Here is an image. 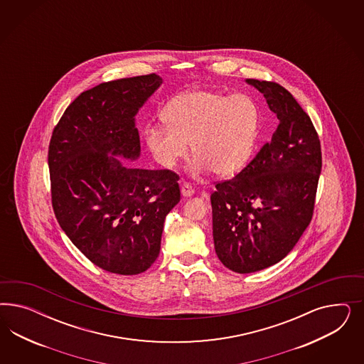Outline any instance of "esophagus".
I'll list each match as a JSON object with an SVG mask.
<instances>
[{
    "instance_id": "esophagus-1",
    "label": "esophagus",
    "mask_w": 364,
    "mask_h": 364,
    "mask_svg": "<svg viewBox=\"0 0 364 364\" xmlns=\"http://www.w3.org/2000/svg\"><path fill=\"white\" fill-rule=\"evenodd\" d=\"M193 188H192V186L189 184V183H187V181H184L183 184H181V195L184 196V198H189V196H192L193 195Z\"/></svg>"
}]
</instances>
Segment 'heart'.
<instances>
[{
    "instance_id": "heart-1",
    "label": "heart",
    "mask_w": 364,
    "mask_h": 364,
    "mask_svg": "<svg viewBox=\"0 0 364 364\" xmlns=\"http://www.w3.org/2000/svg\"><path fill=\"white\" fill-rule=\"evenodd\" d=\"M166 120L145 132L146 146L160 166L175 168L191 143L195 173L210 169L225 177L239 172L254 152L260 110L247 95L193 90L169 105Z\"/></svg>"
}]
</instances>
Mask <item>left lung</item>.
Segmentation results:
<instances>
[{"label": "left lung", "instance_id": "obj_1", "mask_svg": "<svg viewBox=\"0 0 364 364\" xmlns=\"http://www.w3.org/2000/svg\"><path fill=\"white\" fill-rule=\"evenodd\" d=\"M279 119L272 140L210 195L215 251L237 274L276 264L309 227L321 171L318 132L294 96L274 81L248 78Z\"/></svg>", "mask_w": 364, "mask_h": 364}]
</instances>
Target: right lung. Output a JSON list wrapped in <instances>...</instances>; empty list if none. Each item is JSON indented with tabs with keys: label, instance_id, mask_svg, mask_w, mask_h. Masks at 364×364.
<instances>
[{
	"label": "right lung",
	"instance_id": "obj_1",
	"mask_svg": "<svg viewBox=\"0 0 364 364\" xmlns=\"http://www.w3.org/2000/svg\"><path fill=\"white\" fill-rule=\"evenodd\" d=\"M161 82L151 73L85 90L50 137L55 219L87 259L112 274L137 275L154 264L166 216L180 201L177 173L122 160L140 156L134 116Z\"/></svg>",
	"mask_w": 364,
	"mask_h": 364
}]
</instances>
